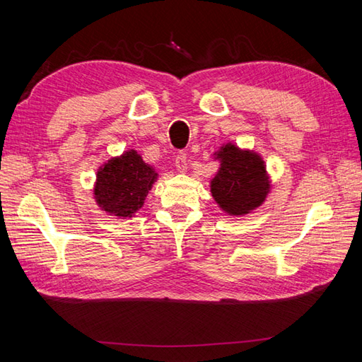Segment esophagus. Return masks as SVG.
I'll return each mask as SVG.
<instances>
[{
  "instance_id": "esophagus-1",
  "label": "esophagus",
  "mask_w": 362,
  "mask_h": 362,
  "mask_svg": "<svg viewBox=\"0 0 362 362\" xmlns=\"http://www.w3.org/2000/svg\"><path fill=\"white\" fill-rule=\"evenodd\" d=\"M175 168L179 173H185L188 169V158L185 152H179L175 156Z\"/></svg>"
}]
</instances>
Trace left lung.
<instances>
[{"label": "left lung", "mask_w": 362, "mask_h": 362, "mask_svg": "<svg viewBox=\"0 0 362 362\" xmlns=\"http://www.w3.org/2000/svg\"><path fill=\"white\" fill-rule=\"evenodd\" d=\"M216 158L221 168L211 180V194L222 210L243 216L264 202L269 179L258 153L227 143L216 152Z\"/></svg>", "instance_id": "obj_1"}]
</instances>
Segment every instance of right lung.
<instances>
[{
    "label": "right lung",
    "mask_w": 362,
    "mask_h": 362,
    "mask_svg": "<svg viewBox=\"0 0 362 362\" xmlns=\"http://www.w3.org/2000/svg\"><path fill=\"white\" fill-rule=\"evenodd\" d=\"M157 177L158 174L144 163L140 153L134 149L127 151L99 168L95 199L104 211L113 216L132 218L143 206Z\"/></svg>",
    "instance_id": "add662e5"
}]
</instances>
